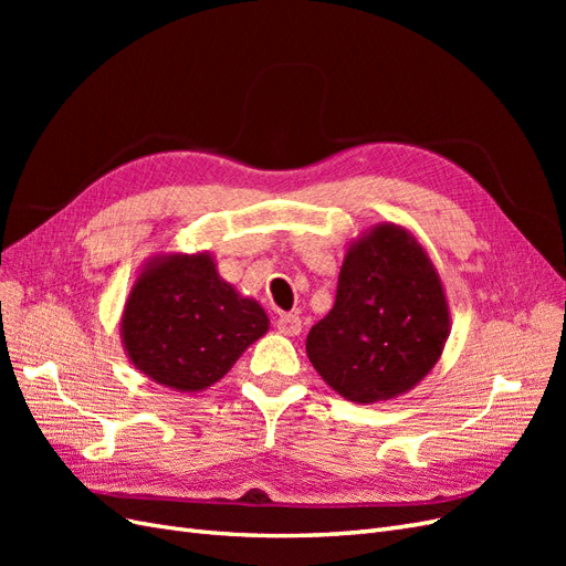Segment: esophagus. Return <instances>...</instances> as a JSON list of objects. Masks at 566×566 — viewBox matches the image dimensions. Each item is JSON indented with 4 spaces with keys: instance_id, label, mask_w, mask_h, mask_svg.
<instances>
[{
    "instance_id": "obj_1",
    "label": "esophagus",
    "mask_w": 566,
    "mask_h": 566,
    "mask_svg": "<svg viewBox=\"0 0 566 566\" xmlns=\"http://www.w3.org/2000/svg\"><path fill=\"white\" fill-rule=\"evenodd\" d=\"M279 331L283 335H290V337L300 335L302 333V318L297 314H283V316H279Z\"/></svg>"
}]
</instances>
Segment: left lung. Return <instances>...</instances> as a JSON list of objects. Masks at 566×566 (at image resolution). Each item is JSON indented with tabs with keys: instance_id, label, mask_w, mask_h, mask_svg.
<instances>
[{
	"instance_id": "obj_1",
	"label": "left lung",
	"mask_w": 566,
	"mask_h": 566,
	"mask_svg": "<svg viewBox=\"0 0 566 566\" xmlns=\"http://www.w3.org/2000/svg\"><path fill=\"white\" fill-rule=\"evenodd\" d=\"M451 333L447 290L408 229L382 221L349 243L331 314L306 335V356L339 397L397 399L420 385Z\"/></svg>"
}]
</instances>
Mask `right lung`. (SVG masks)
Listing matches in <instances>:
<instances>
[{
    "label": "right lung",
    "instance_id": "obj_1",
    "mask_svg": "<svg viewBox=\"0 0 566 566\" xmlns=\"http://www.w3.org/2000/svg\"><path fill=\"white\" fill-rule=\"evenodd\" d=\"M266 331L262 304L221 279L208 250L150 256L119 318L129 364L181 394L219 382Z\"/></svg>",
    "mask_w": 566,
    "mask_h": 566
}]
</instances>
